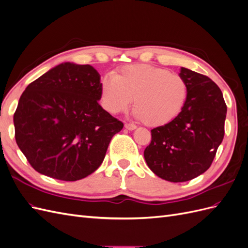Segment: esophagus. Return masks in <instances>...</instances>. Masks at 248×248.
<instances>
[{
	"instance_id": "34e87169",
	"label": "esophagus",
	"mask_w": 248,
	"mask_h": 248,
	"mask_svg": "<svg viewBox=\"0 0 248 248\" xmlns=\"http://www.w3.org/2000/svg\"><path fill=\"white\" fill-rule=\"evenodd\" d=\"M124 127L125 128L127 129V130H134L137 128V126L134 125V124H130V123H126L125 125H124Z\"/></svg>"
}]
</instances>
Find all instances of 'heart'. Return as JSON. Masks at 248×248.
<instances>
[{"label": "heart", "instance_id": "1", "mask_svg": "<svg viewBox=\"0 0 248 248\" xmlns=\"http://www.w3.org/2000/svg\"><path fill=\"white\" fill-rule=\"evenodd\" d=\"M103 107L110 114L126 111L134 100V116L150 127L170 123L182 111L188 88L178 73L151 65L125 66L100 86Z\"/></svg>", "mask_w": 248, "mask_h": 248}]
</instances>
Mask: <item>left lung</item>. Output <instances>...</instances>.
Segmentation results:
<instances>
[{"label": "left lung", "mask_w": 248, "mask_h": 248, "mask_svg": "<svg viewBox=\"0 0 248 248\" xmlns=\"http://www.w3.org/2000/svg\"><path fill=\"white\" fill-rule=\"evenodd\" d=\"M188 93L179 116L151 130L144 152L149 169L170 182H185L205 172L224 136L227 106L213 80L181 67Z\"/></svg>", "instance_id": "1"}]
</instances>
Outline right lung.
<instances>
[{"label": "right lung", "mask_w": 248, "mask_h": 248, "mask_svg": "<svg viewBox=\"0 0 248 248\" xmlns=\"http://www.w3.org/2000/svg\"><path fill=\"white\" fill-rule=\"evenodd\" d=\"M100 74L65 62L30 84L13 116L16 140L35 170L77 181L100 167L123 123L104 110Z\"/></svg>", "instance_id": "obj_1"}]
</instances>
